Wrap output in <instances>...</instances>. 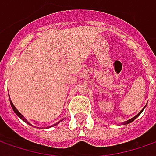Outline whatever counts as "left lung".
Segmentation results:
<instances>
[{
    "label": "left lung",
    "mask_w": 156,
    "mask_h": 156,
    "mask_svg": "<svg viewBox=\"0 0 156 156\" xmlns=\"http://www.w3.org/2000/svg\"><path fill=\"white\" fill-rule=\"evenodd\" d=\"M146 107H147V105L145 106V107H144V108H143V109H144V108H146ZM143 109H142L141 111H140V113H139V114L138 115H135V116H134V117H133V118H131V119H129V120H127V121H125V122H124V123H123V124H131V123H132V122H133V121H134V120H135V119H136V118H137V117H138V116H139V115H140L141 114V112L142 111H143Z\"/></svg>",
    "instance_id": "left-lung-1"
}]
</instances>
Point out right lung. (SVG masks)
I'll use <instances>...</instances> for the list:
<instances>
[{
  "label": "right lung",
  "mask_w": 156,
  "mask_h": 156,
  "mask_svg": "<svg viewBox=\"0 0 156 156\" xmlns=\"http://www.w3.org/2000/svg\"><path fill=\"white\" fill-rule=\"evenodd\" d=\"M9 99H10V98H9ZM10 105H11V107H12V108H13V110H14V112H15V113H16V115H17L18 117H20V118H21V119L23 120V122H25L26 124H29V125H31V126H33V125H32V124H31V123H29V122L27 121V119H26V118H25V117L23 116V115L21 114V113H20V112H19V111H18V110L16 109V108L15 107L14 104H13V102H12L11 101H10ZM62 120H63V119H62ZM60 122H62V120H61ZM60 122H58V123H56V124H53V125H51V126H49V127H46V128H50V127H53V126H55V125H56V124H59Z\"/></svg>",
  "instance_id": "1"
}]
</instances>
